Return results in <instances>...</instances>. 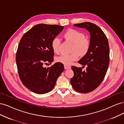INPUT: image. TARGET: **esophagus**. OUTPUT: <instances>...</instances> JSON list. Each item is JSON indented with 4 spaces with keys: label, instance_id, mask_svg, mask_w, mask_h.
I'll return each mask as SVG.
<instances>
[{
    "label": "esophagus",
    "instance_id": "obj_1",
    "mask_svg": "<svg viewBox=\"0 0 124 124\" xmlns=\"http://www.w3.org/2000/svg\"><path fill=\"white\" fill-rule=\"evenodd\" d=\"M64 68L65 69H70L71 68V67L68 66V65H64Z\"/></svg>",
    "mask_w": 124,
    "mask_h": 124
}]
</instances>
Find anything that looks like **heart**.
<instances>
[{
    "label": "heart",
    "instance_id": "obj_1",
    "mask_svg": "<svg viewBox=\"0 0 124 124\" xmlns=\"http://www.w3.org/2000/svg\"><path fill=\"white\" fill-rule=\"evenodd\" d=\"M63 37L72 43L71 47L72 53L62 55L56 58V62L69 65L77 61L79 55L83 56L88 53L91 44L89 41L85 38L84 33L76 29H69L64 33ZM60 45L61 40L57 37L54 38L51 42V46L54 53H59Z\"/></svg>",
    "mask_w": 124,
    "mask_h": 124
}]
</instances>
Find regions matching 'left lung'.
<instances>
[{"mask_svg": "<svg viewBox=\"0 0 124 124\" xmlns=\"http://www.w3.org/2000/svg\"><path fill=\"white\" fill-rule=\"evenodd\" d=\"M74 26L85 28L91 35L88 53L78 61L87 68L83 71L81 67L72 66L74 76L70 80L75 91L87 93L98 87L104 79L109 65V46L106 35L96 24L84 22Z\"/></svg>", "mask_w": 124, "mask_h": 124, "instance_id": "obj_1", "label": "left lung"}]
</instances>
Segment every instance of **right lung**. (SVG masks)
I'll return each instance as SVG.
<instances>
[{"label":"right lung","instance_id":"add662e5","mask_svg":"<svg viewBox=\"0 0 124 124\" xmlns=\"http://www.w3.org/2000/svg\"><path fill=\"white\" fill-rule=\"evenodd\" d=\"M63 27L57 25H36L20 41L16 54L18 75L23 85L33 93L43 94L51 91L64 70L61 62L47 68L43 66L53 61L51 42Z\"/></svg>","mask_w":124,"mask_h":124}]
</instances>
